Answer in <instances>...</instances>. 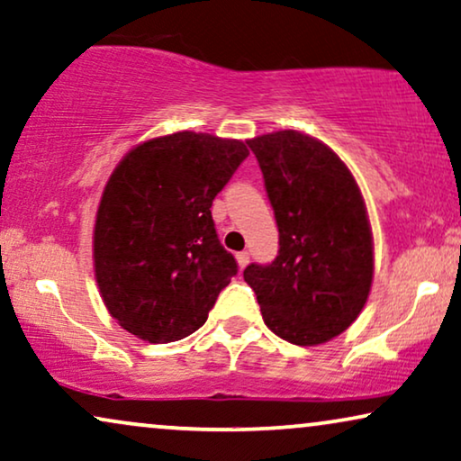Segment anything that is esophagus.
I'll list each match as a JSON object with an SVG mask.
<instances>
[{
    "label": "esophagus",
    "mask_w": 461,
    "mask_h": 461,
    "mask_svg": "<svg viewBox=\"0 0 461 461\" xmlns=\"http://www.w3.org/2000/svg\"><path fill=\"white\" fill-rule=\"evenodd\" d=\"M236 261H238V267H240V269L247 267V266H249V253H247V250H242V253H238V255H236Z\"/></svg>",
    "instance_id": "esophagus-1"
}]
</instances>
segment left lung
Wrapping results in <instances>:
<instances>
[{
	"label": "left lung",
	"mask_w": 461,
	"mask_h": 461,
	"mask_svg": "<svg viewBox=\"0 0 461 461\" xmlns=\"http://www.w3.org/2000/svg\"><path fill=\"white\" fill-rule=\"evenodd\" d=\"M266 181L278 257L250 263L267 329L294 346L343 333L369 297L373 238L365 200L339 156L314 137L278 131L247 140Z\"/></svg>",
	"instance_id": "8db88e82"
}]
</instances>
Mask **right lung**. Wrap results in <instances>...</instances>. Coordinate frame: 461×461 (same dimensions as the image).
<instances>
[{
	"mask_svg": "<svg viewBox=\"0 0 461 461\" xmlns=\"http://www.w3.org/2000/svg\"><path fill=\"white\" fill-rule=\"evenodd\" d=\"M242 140L175 132L128 151L95 223V276L109 314L149 343L192 335L238 274L211 206L247 159Z\"/></svg>",
	"mask_w": 461,
	"mask_h": 461,
	"instance_id": "right-lung-1",
	"label": "right lung"
}]
</instances>
